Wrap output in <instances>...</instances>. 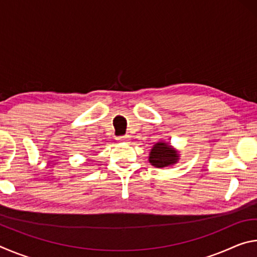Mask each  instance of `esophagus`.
Wrapping results in <instances>:
<instances>
[{"label":"esophagus","mask_w":257,"mask_h":257,"mask_svg":"<svg viewBox=\"0 0 257 257\" xmlns=\"http://www.w3.org/2000/svg\"><path fill=\"white\" fill-rule=\"evenodd\" d=\"M118 141H119L120 143H129V142H130V136H129V135H125V136L119 137Z\"/></svg>","instance_id":"obj_1"}]
</instances>
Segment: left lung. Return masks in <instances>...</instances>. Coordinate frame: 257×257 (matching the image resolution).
Segmentation results:
<instances>
[{"label":"left lung","instance_id":"8db88e82","mask_svg":"<svg viewBox=\"0 0 257 257\" xmlns=\"http://www.w3.org/2000/svg\"><path fill=\"white\" fill-rule=\"evenodd\" d=\"M179 160L178 151L173 149L168 143L159 142L152 147L149 161L155 168H165L173 165Z\"/></svg>","mask_w":257,"mask_h":257}]
</instances>
